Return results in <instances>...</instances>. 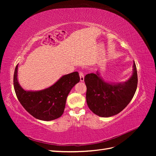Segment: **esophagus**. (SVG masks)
<instances>
[{"instance_id": "esophagus-1", "label": "esophagus", "mask_w": 156, "mask_h": 156, "mask_svg": "<svg viewBox=\"0 0 156 156\" xmlns=\"http://www.w3.org/2000/svg\"><path fill=\"white\" fill-rule=\"evenodd\" d=\"M79 76H80V81L83 82L84 80V75L82 72H79Z\"/></svg>"}]
</instances>
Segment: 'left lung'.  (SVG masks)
Masks as SVG:
<instances>
[{
	"instance_id": "obj_1",
	"label": "left lung",
	"mask_w": 156,
	"mask_h": 156,
	"mask_svg": "<svg viewBox=\"0 0 156 156\" xmlns=\"http://www.w3.org/2000/svg\"><path fill=\"white\" fill-rule=\"evenodd\" d=\"M137 72L133 61L131 76L125 82H108L101 76L100 71L87 74L84 77L87 86V105L94 114L111 117L119 114L129 104L137 87Z\"/></svg>"
}]
</instances>
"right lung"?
<instances>
[{"label": "right lung", "instance_id": "1", "mask_svg": "<svg viewBox=\"0 0 156 156\" xmlns=\"http://www.w3.org/2000/svg\"><path fill=\"white\" fill-rule=\"evenodd\" d=\"M18 64L13 75L17 98L25 109L36 119L51 121L62 115L69 92L80 81L77 72L64 75L51 87L40 90H26L17 78Z\"/></svg>", "mask_w": 156, "mask_h": 156}]
</instances>
